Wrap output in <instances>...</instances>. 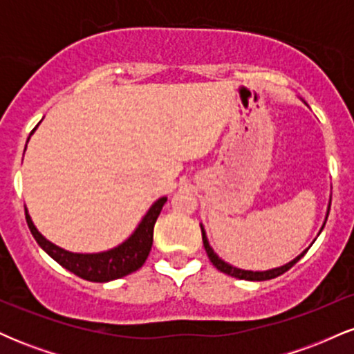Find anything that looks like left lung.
Here are the masks:
<instances>
[{"label": "left lung", "instance_id": "8db88e82", "mask_svg": "<svg viewBox=\"0 0 354 354\" xmlns=\"http://www.w3.org/2000/svg\"><path fill=\"white\" fill-rule=\"evenodd\" d=\"M328 213H330V209H328ZM201 234H203V245H205V250L206 253H208V258L211 259V263H213L214 266L218 268L221 273H226L230 276H234V278H239V279H248V281H266V279H273L276 278V276L286 273L290 268H293L296 263L299 261V259L303 258L304 254H306V251H303L301 254L298 256V258H295L293 261L288 263V265H284L281 268H276V270H270V271H245V270H238V268H233L231 265H228V263H225L223 259H219L216 253H214L213 250H211L208 239H206V234H205V230L201 228Z\"/></svg>", "mask_w": 354, "mask_h": 354}]
</instances>
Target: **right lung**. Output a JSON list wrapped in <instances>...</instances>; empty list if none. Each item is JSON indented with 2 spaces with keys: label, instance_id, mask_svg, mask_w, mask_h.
<instances>
[{
  "label": "right lung",
  "instance_id": "right-lung-1",
  "mask_svg": "<svg viewBox=\"0 0 354 354\" xmlns=\"http://www.w3.org/2000/svg\"><path fill=\"white\" fill-rule=\"evenodd\" d=\"M165 203L166 198H160V200L154 203L148 213H146L143 221L140 223V226H138L135 233L126 239L123 245L115 248V250H109L104 251V253L96 254H78L61 250L59 246L53 245V243L41 236V233L35 228L33 221H31L26 209H24V214H26L28 228H30L31 234L35 236L36 243H38V245L41 246L56 263H59V265L66 268L68 271L80 276V278L86 279V281L106 283L113 281V279L123 278L126 274L135 273L136 270H140V268L145 265L146 258H148L149 251H151L154 223H156L158 216H160Z\"/></svg>",
  "mask_w": 354,
  "mask_h": 354
}]
</instances>
